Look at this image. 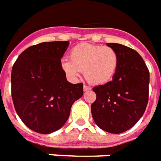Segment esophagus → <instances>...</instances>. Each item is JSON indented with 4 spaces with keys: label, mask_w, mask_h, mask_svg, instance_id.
I'll return each mask as SVG.
<instances>
[{
    "label": "esophagus",
    "mask_w": 161,
    "mask_h": 161,
    "mask_svg": "<svg viewBox=\"0 0 161 161\" xmlns=\"http://www.w3.org/2000/svg\"><path fill=\"white\" fill-rule=\"evenodd\" d=\"M83 90H84L85 92H87V91H90V90H91V87L86 86V85H84V86H83Z\"/></svg>",
    "instance_id": "1"
}]
</instances>
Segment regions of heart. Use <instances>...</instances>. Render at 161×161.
I'll return each instance as SVG.
<instances>
[{"label":"heart","mask_w":161,"mask_h":161,"mask_svg":"<svg viewBox=\"0 0 161 161\" xmlns=\"http://www.w3.org/2000/svg\"><path fill=\"white\" fill-rule=\"evenodd\" d=\"M69 59L61 61V68L72 80H76L83 72L85 79L93 85L109 82L119 66V55L114 48L88 43L75 47Z\"/></svg>","instance_id":"b5f03b06"}]
</instances>
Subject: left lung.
<instances>
[{
    "label": "left lung",
    "instance_id": "left-lung-1",
    "mask_svg": "<svg viewBox=\"0 0 161 161\" xmlns=\"http://www.w3.org/2000/svg\"><path fill=\"white\" fill-rule=\"evenodd\" d=\"M107 45L118 53L119 66L111 81L93 88L96 101L91 105V112L101 129L120 133L133 127L145 113L149 71L135 50L118 43Z\"/></svg>",
    "mask_w": 161,
    "mask_h": 161
}]
</instances>
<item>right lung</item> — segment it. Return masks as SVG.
<instances>
[{"label":"right lung","mask_w":161,"mask_h":161,"mask_svg":"<svg viewBox=\"0 0 161 161\" xmlns=\"http://www.w3.org/2000/svg\"><path fill=\"white\" fill-rule=\"evenodd\" d=\"M69 42H42L24 50L11 73L14 106L22 122L36 133L61 128L72 105L83 95V84L67 80L61 60Z\"/></svg>","instance_id":"add662e5"}]
</instances>
